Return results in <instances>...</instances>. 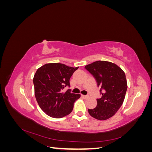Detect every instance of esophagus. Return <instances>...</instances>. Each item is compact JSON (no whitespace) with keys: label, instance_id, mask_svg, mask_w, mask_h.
Wrapping results in <instances>:
<instances>
[{"label":"esophagus","instance_id":"34e87169","mask_svg":"<svg viewBox=\"0 0 152 152\" xmlns=\"http://www.w3.org/2000/svg\"><path fill=\"white\" fill-rule=\"evenodd\" d=\"M82 97H83L84 99H87V98H89V96H87V95H82Z\"/></svg>","mask_w":152,"mask_h":152}]
</instances>
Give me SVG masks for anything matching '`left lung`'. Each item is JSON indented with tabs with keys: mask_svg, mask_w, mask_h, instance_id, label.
Here are the masks:
<instances>
[{
	"mask_svg": "<svg viewBox=\"0 0 152 152\" xmlns=\"http://www.w3.org/2000/svg\"><path fill=\"white\" fill-rule=\"evenodd\" d=\"M93 75L100 87L102 98L97 99V106L88 109L90 115L104 121L113 117L122 106L127 89L126 75L115 63L97 61L85 66Z\"/></svg>",
	"mask_w": 152,
	"mask_h": 152,
	"instance_id": "left-lung-1",
	"label": "left lung"
}]
</instances>
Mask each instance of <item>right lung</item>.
I'll use <instances>...</instances> for the list:
<instances>
[{
	"mask_svg": "<svg viewBox=\"0 0 152 152\" xmlns=\"http://www.w3.org/2000/svg\"><path fill=\"white\" fill-rule=\"evenodd\" d=\"M78 68L66 66L59 63H47L37 70L34 77L35 96L40 108L48 115L62 118L70 114L73 103L80 94L71 93L70 79Z\"/></svg>",
	"mask_w": 152,
	"mask_h": 152,
	"instance_id": "right-lung-1",
	"label": "right lung"
}]
</instances>
